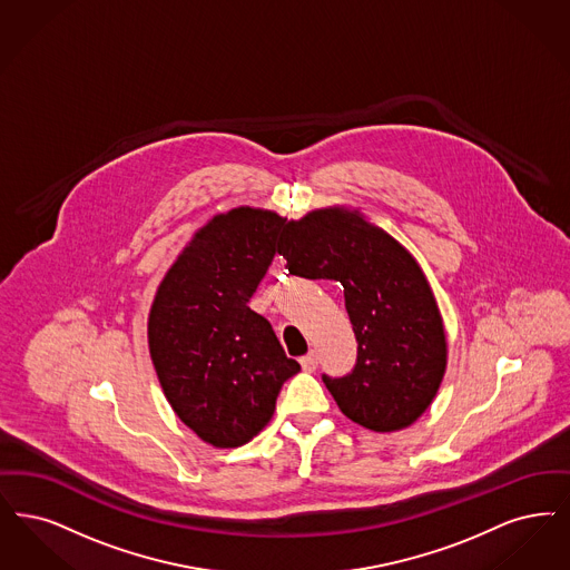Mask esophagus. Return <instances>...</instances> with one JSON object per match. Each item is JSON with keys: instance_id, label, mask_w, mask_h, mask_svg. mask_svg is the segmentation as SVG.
<instances>
[{"instance_id": "esophagus-1", "label": "esophagus", "mask_w": 570, "mask_h": 570, "mask_svg": "<svg viewBox=\"0 0 570 570\" xmlns=\"http://www.w3.org/2000/svg\"><path fill=\"white\" fill-rule=\"evenodd\" d=\"M301 366H303V371H316V368H318V354H316V352L305 354V356L301 358Z\"/></svg>"}]
</instances>
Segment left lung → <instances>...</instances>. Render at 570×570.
Listing matches in <instances>:
<instances>
[{
    "instance_id": "obj_1",
    "label": "left lung",
    "mask_w": 570,
    "mask_h": 570,
    "mask_svg": "<svg viewBox=\"0 0 570 570\" xmlns=\"http://www.w3.org/2000/svg\"><path fill=\"white\" fill-rule=\"evenodd\" d=\"M277 252L293 275L342 282L358 356L352 373L322 375L340 410L375 433L407 429L433 403L448 365L443 320L417 261L347 207L291 220Z\"/></svg>"
}]
</instances>
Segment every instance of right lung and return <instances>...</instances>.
Here are the masks:
<instances>
[{"label": "right lung", "instance_id": "add662e5", "mask_svg": "<svg viewBox=\"0 0 570 570\" xmlns=\"http://www.w3.org/2000/svg\"><path fill=\"white\" fill-rule=\"evenodd\" d=\"M286 218L235 207L195 233L160 282L148 347L184 424L214 448L261 433L284 382L301 371L248 301L267 274Z\"/></svg>", "mask_w": 570, "mask_h": 570}]
</instances>
